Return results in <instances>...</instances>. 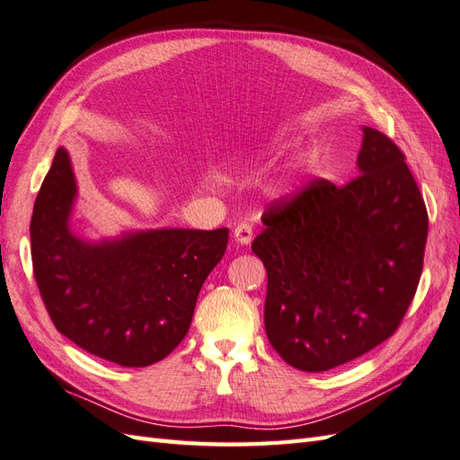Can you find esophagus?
Segmentation results:
<instances>
[{
	"instance_id": "1",
	"label": "esophagus",
	"mask_w": 460,
	"mask_h": 460,
	"mask_svg": "<svg viewBox=\"0 0 460 460\" xmlns=\"http://www.w3.org/2000/svg\"><path fill=\"white\" fill-rule=\"evenodd\" d=\"M233 237L239 244H251V241H252V226H251V223L243 221V223H239V226H234Z\"/></svg>"
}]
</instances>
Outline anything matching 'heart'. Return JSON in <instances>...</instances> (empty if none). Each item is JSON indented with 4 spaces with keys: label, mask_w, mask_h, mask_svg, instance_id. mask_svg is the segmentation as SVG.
I'll return each instance as SVG.
<instances>
[{
    "label": "heart",
    "mask_w": 460,
    "mask_h": 460,
    "mask_svg": "<svg viewBox=\"0 0 460 460\" xmlns=\"http://www.w3.org/2000/svg\"><path fill=\"white\" fill-rule=\"evenodd\" d=\"M256 159V149L254 151H244V153H237L229 159V169L233 171H241L246 164L252 163Z\"/></svg>",
    "instance_id": "b5f03b06"
}]
</instances>
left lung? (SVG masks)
<instances>
[{"mask_svg": "<svg viewBox=\"0 0 460 460\" xmlns=\"http://www.w3.org/2000/svg\"><path fill=\"white\" fill-rule=\"evenodd\" d=\"M359 176L272 204L252 252L268 274L264 324L291 367L319 373L391 336L423 268L428 211L404 155L363 126Z\"/></svg>", "mask_w": 460, "mask_h": 460, "instance_id": "obj_1", "label": "left lung"}]
</instances>
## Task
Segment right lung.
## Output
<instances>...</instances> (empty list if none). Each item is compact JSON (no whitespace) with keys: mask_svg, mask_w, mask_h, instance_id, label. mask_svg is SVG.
<instances>
[{"mask_svg":"<svg viewBox=\"0 0 460 460\" xmlns=\"http://www.w3.org/2000/svg\"><path fill=\"white\" fill-rule=\"evenodd\" d=\"M77 181L56 151L31 219L34 278L58 332L93 356L146 367L182 342L198 293L226 254L229 229H141L111 239L72 227Z\"/></svg>","mask_w":460,"mask_h":460,"instance_id":"add662e5","label":"right lung"}]
</instances>
